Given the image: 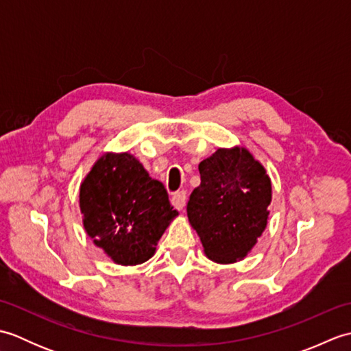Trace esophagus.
Instances as JSON below:
<instances>
[{"label":"esophagus","instance_id":"obj_1","mask_svg":"<svg viewBox=\"0 0 351 351\" xmlns=\"http://www.w3.org/2000/svg\"><path fill=\"white\" fill-rule=\"evenodd\" d=\"M185 204H187V193L180 191L171 197V205H173L178 211H182Z\"/></svg>","mask_w":351,"mask_h":351}]
</instances>
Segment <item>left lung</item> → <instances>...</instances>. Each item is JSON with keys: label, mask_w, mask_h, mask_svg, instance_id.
I'll use <instances>...</instances> for the list:
<instances>
[{"label": "left lung", "mask_w": 351, "mask_h": 351, "mask_svg": "<svg viewBox=\"0 0 351 351\" xmlns=\"http://www.w3.org/2000/svg\"><path fill=\"white\" fill-rule=\"evenodd\" d=\"M200 185L187 204L208 259L234 264L249 255L268 223L271 180L243 146L219 147L199 164Z\"/></svg>", "instance_id": "1"}]
</instances>
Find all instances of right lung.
Wrapping results in <instances>:
<instances>
[{"label":"right lung","mask_w":351,"mask_h":351,"mask_svg":"<svg viewBox=\"0 0 351 351\" xmlns=\"http://www.w3.org/2000/svg\"><path fill=\"white\" fill-rule=\"evenodd\" d=\"M86 234L119 265H138L155 255L156 244L178 211L164 185L130 152H106L80 185Z\"/></svg>","instance_id":"obj_1"}]
</instances>
